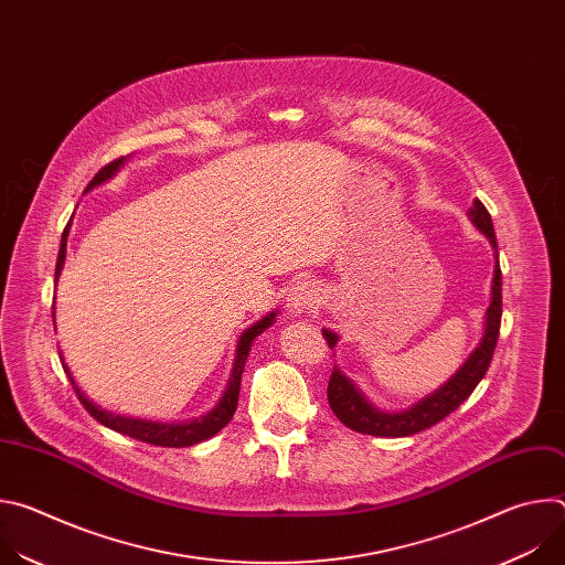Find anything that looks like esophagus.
<instances>
[{"label":"esophagus","instance_id":"34e87169","mask_svg":"<svg viewBox=\"0 0 565 565\" xmlns=\"http://www.w3.org/2000/svg\"><path fill=\"white\" fill-rule=\"evenodd\" d=\"M319 301V286L315 281H297L286 299V308L290 315H303L308 310H312Z\"/></svg>","mask_w":565,"mask_h":565}]
</instances>
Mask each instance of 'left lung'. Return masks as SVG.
Listing matches in <instances>:
<instances>
[{"label":"left lung","mask_w":565,"mask_h":565,"mask_svg":"<svg viewBox=\"0 0 565 565\" xmlns=\"http://www.w3.org/2000/svg\"><path fill=\"white\" fill-rule=\"evenodd\" d=\"M467 216L471 223L490 238L494 248L497 266H494V279H492V301L486 312V331L478 347L471 351V355L465 360V364L431 395L416 402L414 407L388 414L371 405L369 397L347 377L338 366L331 373L329 380V405L333 414L344 423L349 429L366 436H380V438H402V436H414L418 431H425L447 418L451 412H456L462 402L471 395V391L478 386V382L486 377L497 342L501 331V312H503V297H501V266H499V246H497V234L492 225V216L488 207L482 205L478 199L469 207ZM324 338L329 342V349L338 344V333L324 329Z\"/></svg>","instance_id":"8db88e82"}]
</instances>
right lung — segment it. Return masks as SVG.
<instances>
[{
  "mask_svg": "<svg viewBox=\"0 0 565 565\" xmlns=\"http://www.w3.org/2000/svg\"><path fill=\"white\" fill-rule=\"evenodd\" d=\"M125 163V156L122 158H116L111 160L109 166H105L94 179L92 183L87 185V192L94 190L96 185L109 181L118 170L120 166ZM71 225V223H68ZM68 225L64 227L62 232V241H60V253H57V264H55V281L62 273V266H64V259H66V236H68ZM277 317V310L268 312L264 319H259L257 324H253L248 331L241 333L238 338V344H236V355H234V364H232V373H230V382L225 386V393L223 397L218 399V405L203 418L199 420H190V423H153V420H142V418H129V416H120V414H111L103 407H98L96 402H92L85 391L79 388L68 371V366L64 364V358L60 353V362L64 366V373L68 375L75 393H77V399L83 402V407L105 427L118 431V434H125L129 438H136L140 443H147V445H156V447H190V445H196V443H203L207 438H212L214 434H218L234 416L236 412V402H238V388H241V373H244V366H246V360H248V353H250V347L255 342V338H259L273 321ZM53 324H55V306H53Z\"/></svg>",
  "mask_w": 565,
  "mask_h": 565,
  "instance_id": "add662e5",
  "label": "right lung"
}]
</instances>
